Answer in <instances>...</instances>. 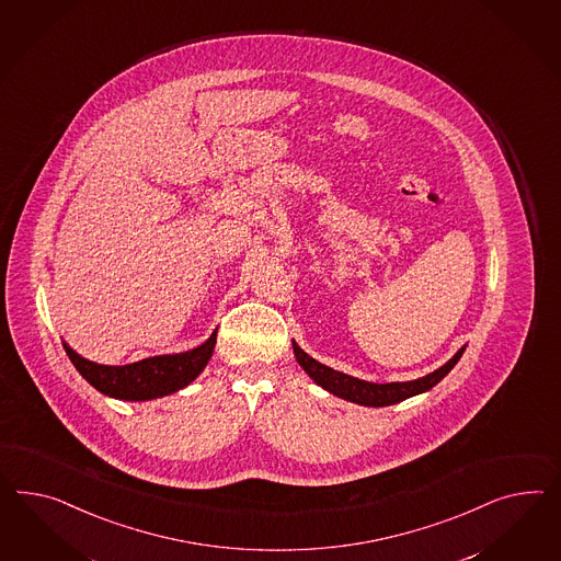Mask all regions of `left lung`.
I'll list each match as a JSON object with an SVG mask.
<instances>
[{
	"instance_id": "8db88e82",
	"label": "left lung",
	"mask_w": 561,
	"mask_h": 561,
	"mask_svg": "<svg viewBox=\"0 0 561 561\" xmlns=\"http://www.w3.org/2000/svg\"><path fill=\"white\" fill-rule=\"evenodd\" d=\"M294 353H296L298 364L302 365L304 371L324 390H329L331 394L341 396L345 400L364 404V407H390V404L407 400L410 396L421 394V392L431 390L433 386H437L440 379L445 378L454 369V365L459 362V357L463 355V348H459L447 364L424 378L412 379V381H392V383H371V381L351 378L347 374L334 371L333 367H327V365L319 364L317 359H312L296 343H294Z\"/></svg>"
}]
</instances>
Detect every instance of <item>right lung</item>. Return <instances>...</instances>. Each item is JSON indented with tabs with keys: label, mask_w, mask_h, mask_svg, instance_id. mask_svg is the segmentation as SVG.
Segmentation results:
<instances>
[{
	"label": "right lung",
	"mask_w": 561,
	"mask_h": 561,
	"mask_svg": "<svg viewBox=\"0 0 561 561\" xmlns=\"http://www.w3.org/2000/svg\"><path fill=\"white\" fill-rule=\"evenodd\" d=\"M216 345V331L199 347L178 353V355H159L137 364L100 365L81 357L67 343L62 345L77 371L90 381L102 394L121 398V400H151L161 396L173 394L185 388L190 381L199 376L213 357Z\"/></svg>",
	"instance_id": "right-lung-1"
}]
</instances>
